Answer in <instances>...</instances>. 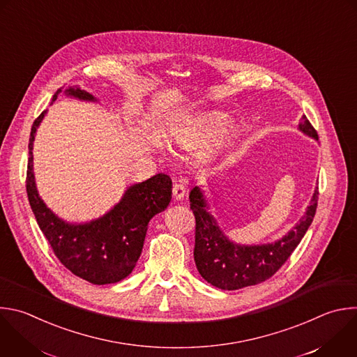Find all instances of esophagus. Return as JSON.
<instances>
[{"instance_id":"1","label":"esophagus","mask_w":357,"mask_h":357,"mask_svg":"<svg viewBox=\"0 0 357 357\" xmlns=\"http://www.w3.org/2000/svg\"><path fill=\"white\" fill-rule=\"evenodd\" d=\"M172 195L176 200H182L186 195V186L182 181H178L174 183V188H172Z\"/></svg>"}]
</instances>
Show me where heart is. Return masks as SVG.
<instances>
[{
	"mask_svg": "<svg viewBox=\"0 0 357 357\" xmlns=\"http://www.w3.org/2000/svg\"><path fill=\"white\" fill-rule=\"evenodd\" d=\"M225 121H227L225 116L221 113L200 114L189 125L186 135L192 140L206 137V136L217 132L221 126H224Z\"/></svg>",
	"mask_w": 357,
	"mask_h": 357,
	"instance_id": "heart-1",
	"label": "heart"
}]
</instances>
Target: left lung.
I'll return each instance as SVG.
<instances>
[{
    "mask_svg": "<svg viewBox=\"0 0 357 357\" xmlns=\"http://www.w3.org/2000/svg\"><path fill=\"white\" fill-rule=\"evenodd\" d=\"M298 129L318 140L317 130L305 116L301 117ZM189 200L196 218L193 255L199 273L207 283L221 290H238L268 280L290 258L314 220L318 188L296 227L280 240L262 245H240L229 241L208 213L207 202L199 186L190 190Z\"/></svg>",
    "mask_w": 357,
    "mask_h": 357,
    "instance_id": "8db88e82",
    "label": "left lung"
}]
</instances>
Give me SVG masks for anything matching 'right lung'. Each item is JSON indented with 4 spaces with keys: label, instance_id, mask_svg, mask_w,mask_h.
<instances>
[{
    "label": "right lung",
    "instance_id": "add662e5",
    "mask_svg": "<svg viewBox=\"0 0 357 357\" xmlns=\"http://www.w3.org/2000/svg\"><path fill=\"white\" fill-rule=\"evenodd\" d=\"M63 88L53 95L54 102ZM67 96L96 99L79 86L64 89ZM46 110L33 122L29 137L26 193L35 218L59 261L75 276L92 284L121 282L135 269L144 245L150 220L171 202L172 181L165 174L129 186L117 204L106 214L84 224L59 218L40 199L33 175V142Z\"/></svg>",
    "mask_w": 357,
    "mask_h": 357
}]
</instances>
